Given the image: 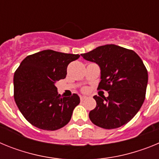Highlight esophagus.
<instances>
[{"mask_svg": "<svg viewBox=\"0 0 159 159\" xmlns=\"http://www.w3.org/2000/svg\"><path fill=\"white\" fill-rule=\"evenodd\" d=\"M87 97L86 96H84V95H82V96H80V100L81 101H84V99H86Z\"/></svg>", "mask_w": 159, "mask_h": 159, "instance_id": "1", "label": "esophagus"}]
</instances>
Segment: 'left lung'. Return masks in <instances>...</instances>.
Returning a JSON list of instances; mask_svg holds the SVG:
<instances>
[{"mask_svg":"<svg viewBox=\"0 0 159 159\" xmlns=\"http://www.w3.org/2000/svg\"><path fill=\"white\" fill-rule=\"evenodd\" d=\"M84 60L95 63L100 68L99 89L108 96L94 95L95 109L89 118L104 129L118 128L130 121L145 99L148 73L137 53L116 45L106 44L81 54Z\"/></svg>","mask_w":159,"mask_h":159,"instance_id":"obj_1","label":"left lung"}]
</instances>
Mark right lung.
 <instances>
[{"label":"right lung","instance_id":"obj_1","mask_svg":"<svg viewBox=\"0 0 159 159\" xmlns=\"http://www.w3.org/2000/svg\"><path fill=\"white\" fill-rule=\"evenodd\" d=\"M80 57L43 50L22 60L14 73V99L31 124L42 130H55L68 123L80 99L77 94L62 97L56 84L65 78L67 65Z\"/></svg>","mask_w":159,"mask_h":159}]
</instances>
